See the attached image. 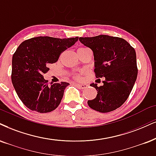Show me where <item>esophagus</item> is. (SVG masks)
Wrapping results in <instances>:
<instances>
[{"mask_svg":"<svg viewBox=\"0 0 156 156\" xmlns=\"http://www.w3.org/2000/svg\"><path fill=\"white\" fill-rule=\"evenodd\" d=\"M75 84H76V85L78 87H80V89H84V88L87 87V85H86V84H78V83H75Z\"/></svg>","mask_w":156,"mask_h":156,"instance_id":"34e87169","label":"esophagus"}]
</instances>
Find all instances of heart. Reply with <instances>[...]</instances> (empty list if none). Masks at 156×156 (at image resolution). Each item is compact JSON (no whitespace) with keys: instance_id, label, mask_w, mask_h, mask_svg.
Instances as JSON below:
<instances>
[{"instance_id":"1","label":"heart","mask_w":156,"mask_h":156,"mask_svg":"<svg viewBox=\"0 0 156 156\" xmlns=\"http://www.w3.org/2000/svg\"><path fill=\"white\" fill-rule=\"evenodd\" d=\"M84 49H87V48H80L78 49V51H82V50H84ZM84 72H85V70H82L81 72H80V74H78L76 75V77L77 79H80L82 77V76L83 75Z\"/></svg>"}]
</instances>
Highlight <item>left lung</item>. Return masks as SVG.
I'll return each mask as SVG.
<instances>
[{
    "label": "left lung",
    "instance_id": "8db88e82",
    "mask_svg": "<svg viewBox=\"0 0 156 156\" xmlns=\"http://www.w3.org/2000/svg\"><path fill=\"white\" fill-rule=\"evenodd\" d=\"M79 40L93 52L96 77H105L103 86L90 84L98 94L95 99L87 101L88 105L101 113L116 110L127 100L137 80L134 48L123 38L105 34Z\"/></svg>",
    "mask_w": 156,
    "mask_h": 156
}]
</instances>
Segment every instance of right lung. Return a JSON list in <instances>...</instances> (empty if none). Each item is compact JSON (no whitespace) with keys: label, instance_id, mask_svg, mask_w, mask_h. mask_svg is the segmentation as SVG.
Listing matches in <instances>:
<instances>
[{"label":"right lung","instance_id":"right-lung-1","mask_svg":"<svg viewBox=\"0 0 156 156\" xmlns=\"http://www.w3.org/2000/svg\"><path fill=\"white\" fill-rule=\"evenodd\" d=\"M78 37H37L22 42L12 57L11 81L19 99L30 110L48 113L60 104L69 83L48 84L43 74L47 63H55L61 53L78 40Z\"/></svg>","mask_w":156,"mask_h":156}]
</instances>
